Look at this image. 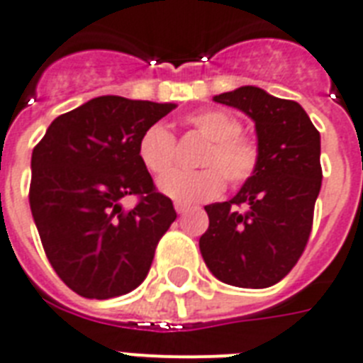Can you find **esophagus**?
I'll use <instances>...</instances> for the list:
<instances>
[{
  "label": "esophagus",
  "instance_id": "obj_1",
  "mask_svg": "<svg viewBox=\"0 0 363 363\" xmlns=\"http://www.w3.org/2000/svg\"><path fill=\"white\" fill-rule=\"evenodd\" d=\"M175 209H177V213H186L188 209H190V206H186V203H181V201H175Z\"/></svg>",
  "mask_w": 363,
  "mask_h": 363
}]
</instances>
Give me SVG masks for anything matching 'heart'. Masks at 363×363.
Here are the masks:
<instances>
[{
	"label": "heart",
	"mask_w": 363,
	"mask_h": 363,
	"mask_svg": "<svg viewBox=\"0 0 363 363\" xmlns=\"http://www.w3.org/2000/svg\"><path fill=\"white\" fill-rule=\"evenodd\" d=\"M184 123L209 140L201 152L200 171H171L162 177L157 186L165 196L184 203L217 198L225 188L247 184L259 173L262 150L259 140L242 133V121L236 116L217 108L198 110L184 118ZM137 154L145 169L162 175L175 162V137L162 123L146 127L138 138Z\"/></svg>",
	"instance_id": "1"
}]
</instances>
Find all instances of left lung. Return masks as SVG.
I'll use <instances>...</instances> for the list:
<instances>
[{
	"instance_id": "left-lung-1",
	"label": "left lung",
	"mask_w": 363,
	"mask_h": 363,
	"mask_svg": "<svg viewBox=\"0 0 363 363\" xmlns=\"http://www.w3.org/2000/svg\"><path fill=\"white\" fill-rule=\"evenodd\" d=\"M255 121L259 173L228 201L206 206L209 228L200 251L228 286L262 289L291 272L308 243L322 188L320 133L295 101L245 85L213 96Z\"/></svg>"
}]
</instances>
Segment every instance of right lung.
<instances>
[{
  "instance_id": "obj_1",
  "label": "right lung",
  "mask_w": 363,
  "mask_h": 363,
  "mask_svg": "<svg viewBox=\"0 0 363 363\" xmlns=\"http://www.w3.org/2000/svg\"><path fill=\"white\" fill-rule=\"evenodd\" d=\"M175 104L104 95L52 121L32 152L30 209L45 255L72 291L112 298L145 281L177 218L137 154ZM137 195L138 206L121 200Z\"/></svg>"
}]
</instances>
